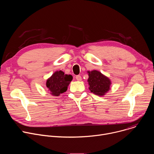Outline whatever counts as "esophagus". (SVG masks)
I'll use <instances>...</instances> for the list:
<instances>
[{"label": "esophagus", "instance_id": "esophagus-1", "mask_svg": "<svg viewBox=\"0 0 154 154\" xmlns=\"http://www.w3.org/2000/svg\"><path fill=\"white\" fill-rule=\"evenodd\" d=\"M75 79H76V80H78V81H81V80H82V77H81L80 75H77V76L75 77Z\"/></svg>", "mask_w": 154, "mask_h": 154}]
</instances>
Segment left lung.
Returning <instances> with one entry per match:
<instances>
[{"mask_svg": "<svg viewBox=\"0 0 154 154\" xmlns=\"http://www.w3.org/2000/svg\"><path fill=\"white\" fill-rule=\"evenodd\" d=\"M88 73L89 75L88 82L90 85L89 89L91 92L100 96L105 95L109 90L111 85L110 80L96 70L91 72L88 71Z\"/></svg>", "mask_w": 154, "mask_h": 154, "instance_id": "obj_1", "label": "left lung"}]
</instances>
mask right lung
Wrapping results in <instances>:
<instances>
[{
  "instance_id": "add662e5",
  "label": "right lung",
  "mask_w": 154,
  "mask_h": 154,
  "mask_svg": "<svg viewBox=\"0 0 154 154\" xmlns=\"http://www.w3.org/2000/svg\"><path fill=\"white\" fill-rule=\"evenodd\" d=\"M72 78L71 75L64 74L61 71H56L48 79L46 86L52 95L58 96L67 91L68 86Z\"/></svg>"
}]
</instances>
